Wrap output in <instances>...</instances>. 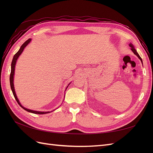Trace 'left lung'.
Returning <instances> with one entry per match:
<instances>
[{
	"mask_svg": "<svg viewBox=\"0 0 153 153\" xmlns=\"http://www.w3.org/2000/svg\"><path fill=\"white\" fill-rule=\"evenodd\" d=\"M129 46L131 47V50L132 51L133 53H134V54L136 55V56H137L139 58V59H140V60L141 61V62L143 63V61H142L141 58V56H139V54L137 53V51L135 50V48H134V45H133L132 43H129Z\"/></svg>",
	"mask_w": 153,
	"mask_h": 153,
	"instance_id": "obj_1",
	"label": "left lung"
}]
</instances>
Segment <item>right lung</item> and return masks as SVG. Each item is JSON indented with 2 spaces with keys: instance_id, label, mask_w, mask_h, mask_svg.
Wrapping results in <instances>:
<instances>
[{
  "instance_id": "add662e5",
  "label": "right lung",
  "mask_w": 153,
  "mask_h": 153,
  "mask_svg": "<svg viewBox=\"0 0 153 153\" xmlns=\"http://www.w3.org/2000/svg\"><path fill=\"white\" fill-rule=\"evenodd\" d=\"M31 41V39H29L28 40H27L25 42V43L23 44L20 48H19V51L16 53L15 54L14 57H13V59H12V64H11V72H10V87H11V89H12V91L13 93V95H14V97L15 99L16 100V101H17V102L18 103V105L20 106L23 109H24L25 110H26V111L29 112H31V113H33V114H47V113H50L51 112L54 111V110H53V111H48V112H41V111H36V110H30V109H28V108H25L24 106H23L21 103L19 102V100H18V97H17V95H16V92H15V89H14V73H15V67H16V62H17V60L18 59L19 56H20L21 54L22 53V52L24 51V48L26 47L28 44L30 43ZM70 84V83L68 84V86L66 87V90L67 89L68 87L69 86V85Z\"/></svg>"
}]
</instances>
